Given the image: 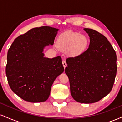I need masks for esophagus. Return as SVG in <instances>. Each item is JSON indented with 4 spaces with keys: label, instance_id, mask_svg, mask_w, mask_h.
I'll return each mask as SVG.
<instances>
[{
    "label": "esophagus",
    "instance_id": "1",
    "mask_svg": "<svg viewBox=\"0 0 122 122\" xmlns=\"http://www.w3.org/2000/svg\"><path fill=\"white\" fill-rule=\"evenodd\" d=\"M62 65H63V66H64V68H65L66 66H67V64H66V62L65 60H64L62 61Z\"/></svg>",
    "mask_w": 122,
    "mask_h": 122
}]
</instances>
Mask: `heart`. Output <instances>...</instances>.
I'll use <instances>...</instances> for the list:
<instances>
[{
	"mask_svg": "<svg viewBox=\"0 0 122 122\" xmlns=\"http://www.w3.org/2000/svg\"><path fill=\"white\" fill-rule=\"evenodd\" d=\"M88 44L86 37L73 31H67L60 35L57 39V46L60 50H68L71 55L81 54Z\"/></svg>",
	"mask_w": 122,
	"mask_h": 122,
	"instance_id": "1",
	"label": "heart"
}]
</instances>
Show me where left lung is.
<instances>
[{
	"label": "left lung",
	"mask_w": 122,
	"mask_h": 122,
	"mask_svg": "<svg viewBox=\"0 0 122 122\" xmlns=\"http://www.w3.org/2000/svg\"><path fill=\"white\" fill-rule=\"evenodd\" d=\"M90 39L84 52L66 60L65 73L71 93L77 102L99 101L112 90L117 71V54L107 38L97 31L84 29Z\"/></svg>",
	"instance_id": "left-lung-1"
}]
</instances>
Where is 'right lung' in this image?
<instances>
[{"instance_id":"obj_1","label":"right lung","mask_w":122,"mask_h":122,"mask_svg":"<svg viewBox=\"0 0 122 122\" xmlns=\"http://www.w3.org/2000/svg\"><path fill=\"white\" fill-rule=\"evenodd\" d=\"M58 30L49 26L33 28L15 38L8 49L5 67L8 84L25 101H46L54 81L64 72L61 57H43V49L53 45Z\"/></svg>"}]
</instances>
